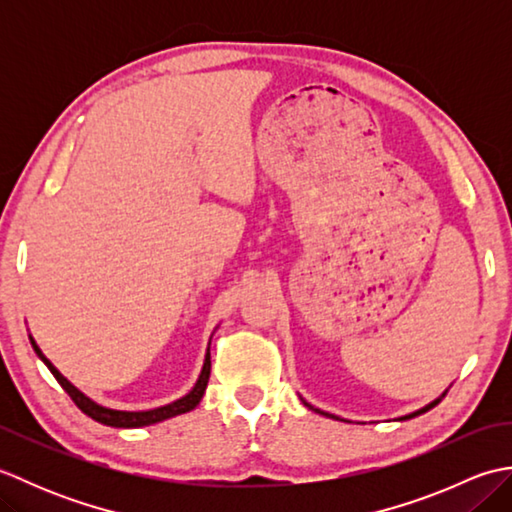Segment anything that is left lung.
I'll use <instances>...</instances> for the list:
<instances>
[{"label": "left lung", "instance_id": "left-lung-1", "mask_svg": "<svg viewBox=\"0 0 512 512\" xmlns=\"http://www.w3.org/2000/svg\"><path fill=\"white\" fill-rule=\"evenodd\" d=\"M438 402H440V400H436V402H431V405H427V407H424V409H420V411H416V413H409V416H405V418H402V420H409V418H413V416H420V413H424V411H429V409H433V407H436V405H438ZM306 407H310V405H308V402H306ZM317 411H319V409H317ZM319 413H323V411H319ZM325 416H330V418H334V416H332V413H325Z\"/></svg>", "mask_w": 512, "mask_h": 512}]
</instances>
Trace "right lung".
Wrapping results in <instances>:
<instances>
[{
    "label": "right lung",
    "instance_id": "add662e5",
    "mask_svg": "<svg viewBox=\"0 0 512 512\" xmlns=\"http://www.w3.org/2000/svg\"><path fill=\"white\" fill-rule=\"evenodd\" d=\"M32 347H35L37 356L41 358L43 363L48 365V369L52 372V376L57 378V383L68 391V396L74 400V405L79 407L85 416H90L92 420L101 422V424H107V427H118V429H136V427H147V424H156V422H162L167 418H173V416H180V413H187L191 409L198 407V402L202 400L204 396V389H206V383H209V374H211V354L206 352V358H204V367H202V374L198 378V383H195V387L189 391L187 396L171 402V405H165V407H158V409H149V411H116V409H107V407H101L96 405L94 400H90L88 396H83L79 389H76L74 385H70L68 380H65L59 372L57 367H54L46 356L41 354V350L37 347V343L30 339Z\"/></svg>",
    "mask_w": 512,
    "mask_h": 512
}]
</instances>
